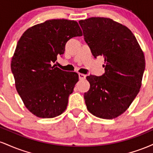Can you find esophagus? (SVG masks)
Masks as SVG:
<instances>
[{
	"label": "esophagus",
	"instance_id": "esophagus-1",
	"mask_svg": "<svg viewBox=\"0 0 153 153\" xmlns=\"http://www.w3.org/2000/svg\"><path fill=\"white\" fill-rule=\"evenodd\" d=\"M78 76H79V79L80 80H85V75L82 74V73H78Z\"/></svg>",
	"mask_w": 153,
	"mask_h": 153
}]
</instances>
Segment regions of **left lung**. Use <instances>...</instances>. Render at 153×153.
<instances>
[{
	"label": "left lung",
	"mask_w": 153,
	"mask_h": 153,
	"mask_svg": "<svg viewBox=\"0 0 153 153\" xmlns=\"http://www.w3.org/2000/svg\"><path fill=\"white\" fill-rule=\"evenodd\" d=\"M79 24L94 57L103 56L105 62L102 75L86 77L91 87L84 94L85 105L96 117L116 118L140 91L145 68L143 52L127 26L112 19L92 17Z\"/></svg>",
	"instance_id": "obj_1"
}]
</instances>
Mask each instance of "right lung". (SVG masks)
<instances>
[{
  "label": "right lung",
  "mask_w": 153,
  "mask_h": 153,
  "mask_svg": "<svg viewBox=\"0 0 153 153\" xmlns=\"http://www.w3.org/2000/svg\"><path fill=\"white\" fill-rule=\"evenodd\" d=\"M78 22L52 19L26 30L17 43L10 68L24 105L40 118H53L64 112L78 81L75 72L55 65L70 39L81 36Z\"/></svg>",
  "instance_id": "1"
}]
</instances>
